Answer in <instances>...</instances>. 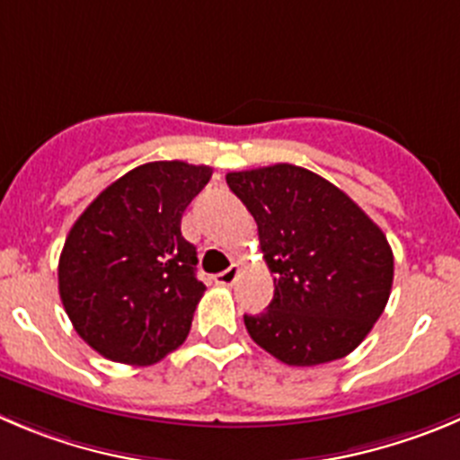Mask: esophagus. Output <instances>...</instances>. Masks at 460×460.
<instances>
[{
    "label": "esophagus",
    "instance_id": "34e87169",
    "mask_svg": "<svg viewBox=\"0 0 460 460\" xmlns=\"http://www.w3.org/2000/svg\"><path fill=\"white\" fill-rule=\"evenodd\" d=\"M238 274H240V265H231V268L225 270V272L216 274V283H220V286H234Z\"/></svg>",
    "mask_w": 460,
    "mask_h": 460
}]
</instances>
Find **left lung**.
Returning a JSON list of instances; mask_svg holds the SVG:
<instances>
[{
    "instance_id": "obj_1",
    "label": "left lung",
    "mask_w": 460,
    "mask_h": 460,
    "mask_svg": "<svg viewBox=\"0 0 460 460\" xmlns=\"http://www.w3.org/2000/svg\"><path fill=\"white\" fill-rule=\"evenodd\" d=\"M259 225L274 297L244 315L252 341L286 366L354 351L388 304L394 261L384 231L341 188L290 163L229 172Z\"/></svg>"
}]
</instances>
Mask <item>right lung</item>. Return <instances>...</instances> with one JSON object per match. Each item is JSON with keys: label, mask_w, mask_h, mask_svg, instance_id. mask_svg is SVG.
I'll return each instance as SVG.
<instances>
[{"label": "right lung", "mask_w": 460, "mask_h": 460, "mask_svg": "<svg viewBox=\"0 0 460 460\" xmlns=\"http://www.w3.org/2000/svg\"><path fill=\"white\" fill-rule=\"evenodd\" d=\"M208 165L154 161L133 167L72 225L58 293L75 332L104 358L154 366L190 332L206 286L181 216L208 183Z\"/></svg>", "instance_id": "add662e5"}]
</instances>
